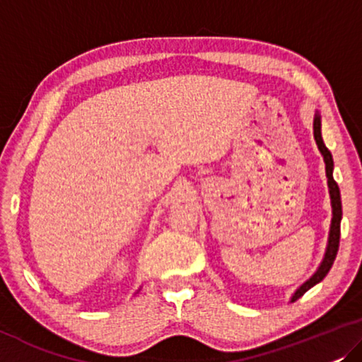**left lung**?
I'll return each mask as SVG.
<instances>
[{
    "mask_svg": "<svg viewBox=\"0 0 362 362\" xmlns=\"http://www.w3.org/2000/svg\"><path fill=\"white\" fill-rule=\"evenodd\" d=\"M313 136L315 141H317V146L320 152H322L323 160H325V170H327V177H328V188H329V198H332V208H333V218H332V226H329V236H328V246H327V252H325V257L320 267L317 269V272L313 274L312 277L308 279L307 282L300 285V287L295 290V293L290 298V302H295L298 300L302 295L317 285L318 282H322L327 274L332 269L336 254H338V247H339V234H341V215H343V210H341V195H339V187L338 183L333 179V157L332 152L328 151V147L325 146L323 137H322V119H320V115L315 113V119H313Z\"/></svg>",
    "mask_w": 362,
    "mask_h": 362,
    "instance_id": "obj_1",
    "label": "left lung"
}]
</instances>
